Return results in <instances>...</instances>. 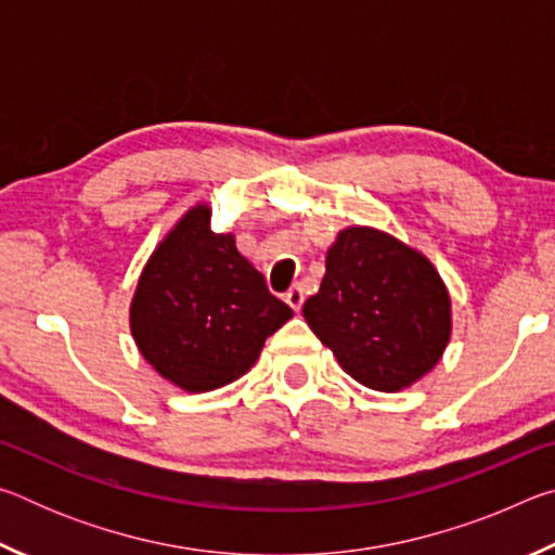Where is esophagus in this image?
Segmentation results:
<instances>
[{
  "mask_svg": "<svg viewBox=\"0 0 555 555\" xmlns=\"http://www.w3.org/2000/svg\"><path fill=\"white\" fill-rule=\"evenodd\" d=\"M304 300H306L304 288H300L298 284L291 286V288L286 291V304H288L291 308H294V311H300V306H304Z\"/></svg>",
  "mask_w": 555,
  "mask_h": 555,
  "instance_id": "esophagus-1",
  "label": "esophagus"
}]
</instances>
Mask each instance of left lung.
Listing matches in <instances>:
<instances>
[{"label":"left lung","instance_id":"1","mask_svg":"<svg viewBox=\"0 0 555 555\" xmlns=\"http://www.w3.org/2000/svg\"><path fill=\"white\" fill-rule=\"evenodd\" d=\"M304 318L354 382L389 393L434 370L453 331L450 294L428 257L362 224L337 232Z\"/></svg>","mask_w":555,"mask_h":555}]
</instances>
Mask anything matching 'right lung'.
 Listing matches in <instances>:
<instances>
[{"mask_svg": "<svg viewBox=\"0 0 555 555\" xmlns=\"http://www.w3.org/2000/svg\"><path fill=\"white\" fill-rule=\"evenodd\" d=\"M198 203L156 244L129 306L131 337L173 387L203 393L251 370L269 335L294 311L237 251L232 232H212Z\"/></svg>", "mask_w": 555, "mask_h": 555, "instance_id": "1", "label": "right lung"}]
</instances>
